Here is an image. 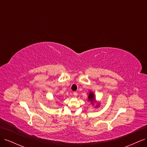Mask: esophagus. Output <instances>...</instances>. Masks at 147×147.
I'll return each instance as SVG.
<instances>
[{
	"mask_svg": "<svg viewBox=\"0 0 147 147\" xmlns=\"http://www.w3.org/2000/svg\"><path fill=\"white\" fill-rule=\"evenodd\" d=\"M73 94H74V96L75 97H77V95H78V94H77V92H74Z\"/></svg>",
	"mask_w": 147,
	"mask_h": 147,
	"instance_id": "esophagus-1",
	"label": "esophagus"
}]
</instances>
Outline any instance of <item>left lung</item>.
I'll return each instance as SVG.
<instances>
[{
    "instance_id": "obj_1",
    "label": "left lung",
    "mask_w": 147,
    "mask_h": 147,
    "mask_svg": "<svg viewBox=\"0 0 147 147\" xmlns=\"http://www.w3.org/2000/svg\"><path fill=\"white\" fill-rule=\"evenodd\" d=\"M88 100L91 102V104H92V105H94V103L96 102V98H95V95L94 92L92 91H89V94H88ZM99 106V103H97L96 105V107H98Z\"/></svg>"
}]
</instances>
